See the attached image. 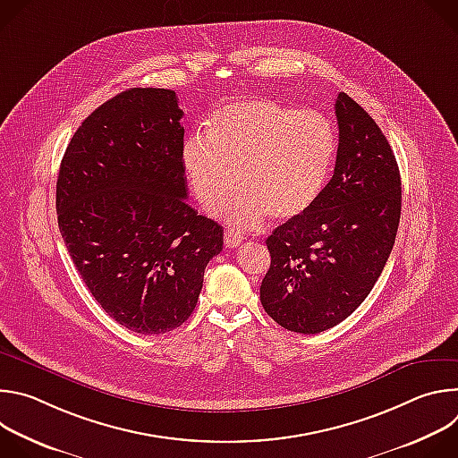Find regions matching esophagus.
Segmentation results:
<instances>
[{
	"instance_id": "1",
	"label": "esophagus",
	"mask_w": 458,
	"mask_h": 458,
	"mask_svg": "<svg viewBox=\"0 0 458 458\" xmlns=\"http://www.w3.org/2000/svg\"><path fill=\"white\" fill-rule=\"evenodd\" d=\"M241 242H242V233H241L239 230L228 228V230L225 232V244H226L228 248H235V246H239Z\"/></svg>"
}]
</instances>
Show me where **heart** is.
<instances>
[{
    "label": "heart",
    "mask_w": 458,
    "mask_h": 458,
    "mask_svg": "<svg viewBox=\"0 0 458 458\" xmlns=\"http://www.w3.org/2000/svg\"><path fill=\"white\" fill-rule=\"evenodd\" d=\"M335 132L322 114L272 99H237L205 123V138L182 147V163L201 207L217 212L235 184L242 190L226 219L255 225L270 216L290 221L320 195L335 157Z\"/></svg>",
    "instance_id": "1"
}]
</instances>
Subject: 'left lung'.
Segmentation results:
<instances>
[{"instance_id": "8db88e82", "label": "left lung", "mask_w": 458, "mask_h": 458, "mask_svg": "<svg viewBox=\"0 0 458 458\" xmlns=\"http://www.w3.org/2000/svg\"><path fill=\"white\" fill-rule=\"evenodd\" d=\"M335 170L301 216L267 239L260 304L283 328L320 334L350 317L380 277L401 221V174L371 115L341 92Z\"/></svg>"}]
</instances>
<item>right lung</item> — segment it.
<instances>
[{
  "mask_svg": "<svg viewBox=\"0 0 458 458\" xmlns=\"http://www.w3.org/2000/svg\"><path fill=\"white\" fill-rule=\"evenodd\" d=\"M174 90L130 89L76 130L59 166L61 237L87 288L124 328L172 332L198 304L223 228L188 203Z\"/></svg>",
  "mask_w": 458,
  "mask_h": 458,
  "instance_id": "obj_1",
  "label": "right lung"
}]
</instances>
